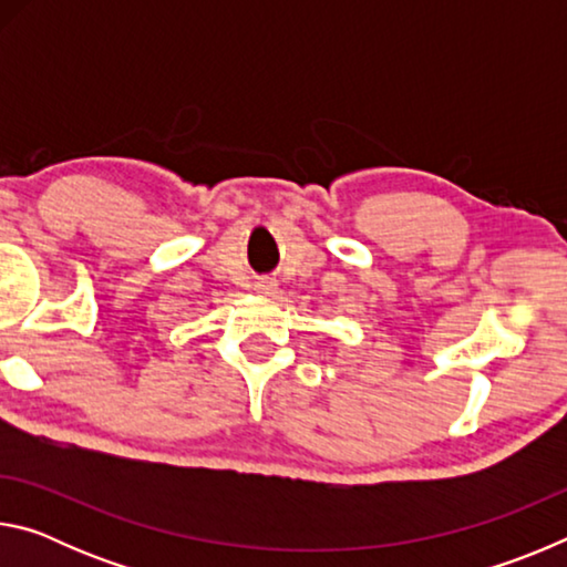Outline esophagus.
<instances>
[{"label": "esophagus", "mask_w": 567, "mask_h": 567, "mask_svg": "<svg viewBox=\"0 0 567 567\" xmlns=\"http://www.w3.org/2000/svg\"><path fill=\"white\" fill-rule=\"evenodd\" d=\"M257 292H262V295H272L275 292V280L272 277H260V280H257Z\"/></svg>", "instance_id": "obj_1"}]
</instances>
